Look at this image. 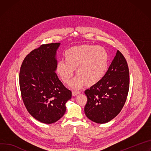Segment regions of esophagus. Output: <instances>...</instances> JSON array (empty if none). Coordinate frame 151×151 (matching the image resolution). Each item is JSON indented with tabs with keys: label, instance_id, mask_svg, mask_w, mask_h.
Masks as SVG:
<instances>
[{
	"label": "esophagus",
	"instance_id": "obj_1",
	"mask_svg": "<svg viewBox=\"0 0 151 151\" xmlns=\"http://www.w3.org/2000/svg\"><path fill=\"white\" fill-rule=\"evenodd\" d=\"M81 93L80 91H72V95L73 96H76L77 94Z\"/></svg>",
	"mask_w": 151,
	"mask_h": 151
}]
</instances>
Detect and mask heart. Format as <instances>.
I'll return each instance as SVG.
<instances>
[{
	"instance_id": "heart-1",
	"label": "heart",
	"mask_w": 151,
	"mask_h": 151,
	"mask_svg": "<svg viewBox=\"0 0 151 151\" xmlns=\"http://www.w3.org/2000/svg\"><path fill=\"white\" fill-rule=\"evenodd\" d=\"M65 61L60 60L57 72L64 83L68 84L76 68L78 75L72 81L70 87L79 90L86 83L93 86L98 83L108 69V54L101 46L83 45L70 48L65 54Z\"/></svg>"
}]
</instances>
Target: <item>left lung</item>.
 I'll list each match as a JSON object with an SVG mask.
<instances>
[{
  "label": "left lung",
  "mask_w": 151,
  "mask_h": 151,
  "mask_svg": "<svg viewBox=\"0 0 151 151\" xmlns=\"http://www.w3.org/2000/svg\"><path fill=\"white\" fill-rule=\"evenodd\" d=\"M127 62L117 50L105 77L85 91L86 116L97 123H105L118 115L124 105L129 87Z\"/></svg>",
  "instance_id": "1"
}]
</instances>
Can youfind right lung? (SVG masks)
I'll return each instance as SVG.
<instances>
[{
  "mask_svg": "<svg viewBox=\"0 0 151 151\" xmlns=\"http://www.w3.org/2000/svg\"><path fill=\"white\" fill-rule=\"evenodd\" d=\"M61 43L43 45L24 59L19 74L23 103L29 114L46 124L58 121L66 111L65 104L72 98L55 72L57 52Z\"/></svg>",
  "mask_w": 151,
  "mask_h": 151,
  "instance_id": "1",
  "label": "right lung"
}]
</instances>
